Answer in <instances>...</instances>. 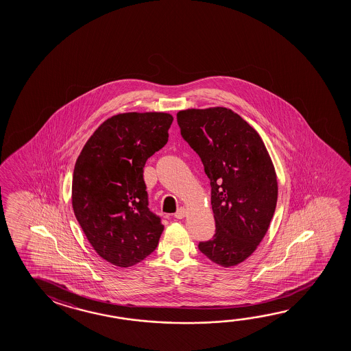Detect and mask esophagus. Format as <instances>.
I'll return each instance as SVG.
<instances>
[{
  "mask_svg": "<svg viewBox=\"0 0 351 351\" xmlns=\"http://www.w3.org/2000/svg\"><path fill=\"white\" fill-rule=\"evenodd\" d=\"M186 214H187V210H186L184 207H181L178 208V212L173 214V217L176 219H182L186 217Z\"/></svg>",
  "mask_w": 351,
  "mask_h": 351,
  "instance_id": "obj_1",
  "label": "esophagus"
}]
</instances>
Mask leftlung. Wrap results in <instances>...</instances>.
Instances as JSON below:
<instances>
[{
  "instance_id": "left-lung-1",
  "label": "left lung",
  "mask_w": 351,
  "mask_h": 351,
  "mask_svg": "<svg viewBox=\"0 0 351 351\" xmlns=\"http://www.w3.org/2000/svg\"><path fill=\"white\" fill-rule=\"evenodd\" d=\"M178 123L212 187L217 229L198 248L217 265H237L256 251L276 212L278 182L268 150L257 131L226 108L182 110Z\"/></svg>"
}]
</instances>
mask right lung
Listing matches in <instances>:
<instances>
[{
	"label": "right lung",
	"instance_id": "right-lung-1",
	"mask_svg": "<svg viewBox=\"0 0 351 351\" xmlns=\"http://www.w3.org/2000/svg\"><path fill=\"white\" fill-rule=\"evenodd\" d=\"M165 112L112 116L93 133L75 161L72 206L100 257L126 268L158 246L164 225L148 208L143 167L167 143Z\"/></svg>",
	"mask_w": 351,
	"mask_h": 351
}]
</instances>
